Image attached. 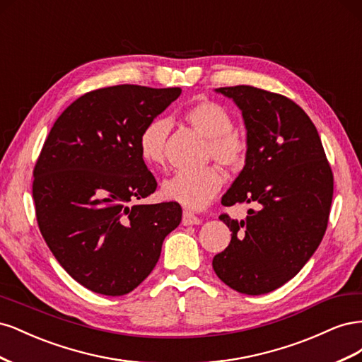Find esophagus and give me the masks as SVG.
<instances>
[{"instance_id":"obj_1","label":"esophagus","mask_w":362,"mask_h":362,"mask_svg":"<svg viewBox=\"0 0 362 362\" xmlns=\"http://www.w3.org/2000/svg\"><path fill=\"white\" fill-rule=\"evenodd\" d=\"M201 223V218L198 216H194L190 211H184L182 213V225L187 226V225H199Z\"/></svg>"}]
</instances>
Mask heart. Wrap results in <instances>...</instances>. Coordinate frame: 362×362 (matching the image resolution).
<instances>
[{"label":"heart","instance_id":"obj_1","mask_svg":"<svg viewBox=\"0 0 362 362\" xmlns=\"http://www.w3.org/2000/svg\"><path fill=\"white\" fill-rule=\"evenodd\" d=\"M184 119L208 137L206 157L214 158L226 169L243 166L247 156L246 139L233 129V117L214 101H199L185 108ZM170 131V124L164 119H154L141 129L139 136L140 157L151 168L164 164V148ZM223 185V173L217 166L202 169L178 170L163 182V196L168 201L178 202L187 210H202L213 201Z\"/></svg>","mask_w":362,"mask_h":362}]
</instances>
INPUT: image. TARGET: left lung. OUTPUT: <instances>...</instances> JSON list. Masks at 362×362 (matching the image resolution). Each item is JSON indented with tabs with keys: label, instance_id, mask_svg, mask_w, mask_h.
<instances>
[{
	"label": "left lung",
	"instance_id": "left-lung-1",
	"mask_svg": "<svg viewBox=\"0 0 362 362\" xmlns=\"http://www.w3.org/2000/svg\"><path fill=\"white\" fill-rule=\"evenodd\" d=\"M242 110L245 168L222 204H254L245 221L222 214L231 229L228 247L213 269L228 287L266 294L294 278L325 235L334 177L317 128L288 98L252 86L216 89Z\"/></svg>",
	"mask_w": 362,
	"mask_h": 362
}]
</instances>
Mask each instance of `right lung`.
<instances>
[{"instance_id":"add662e5","label":"right lung","mask_w":362,"mask_h":362,"mask_svg":"<svg viewBox=\"0 0 362 362\" xmlns=\"http://www.w3.org/2000/svg\"><path fill=\"white\" fill-rule=\"evenodd\" d=\"M180 95V87L134 84L89 92L59 116L43 144L33 172L39 229L60 266L90 291H133L181 222L177 202L134 204L157 189L139 136Z\"/></svg>"}]
</instances>
